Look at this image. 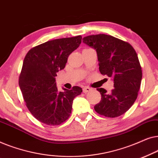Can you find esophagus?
Listing matches in <instances>:
<instances>
[{
    "mask_svg": "<svg viewBox=\"0 0 158 158\" xmlns=\"http://www.w3.org/2000/svg\"><path fill=\"white\" fill-rule=\"evenodd\" d=\"M90 90H91V89H90V88H88V87H85V88H83V93H85V94H86V93H88V92H89Z\"/></svg>",
    "mask_w": 158,
    "mask_h": 158,
    "instance_id": "34e87169",
    "label": "esophagus"
}]
</instances>
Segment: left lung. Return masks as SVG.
Here are the masks:
<instances>
[{
  "instance_id": "obj_1",
  "label": "left lung",
  "mask_w": 158,
  "mask_h": 158,
  "mask_svg": "<svg viewBox=\"0 0 158 158\" xmlns=\"http://www.w3.org/2000/svg\"><path fill=\"white\" fill-rule=\"evenodd\" d=\"M83 42L96 50L101 74L114 78L111 92L97 88L101 99L95 105V111L110 118L122 115L135 103L141 85L142 72L137 54L129 43L111 35H90Z\"/></svg>"
}]
</instances>
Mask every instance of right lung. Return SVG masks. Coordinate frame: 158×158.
<instances>
[{"instance_id":"add662e5","label":"right lung","mask_w":158,"mask_h":158,"mask_svg":"<svg viewBox=\"0 0 158 158\" xmlns=\"http://www.w3.org/2000/svg\"><path fill=\"white\" fill-rule=\"evenodd\" d=\"M81 40L79 35L48 41L31 48L25 56L19 86L30 113L45 124L55 126L65 122L72 111L73 99L81 94L78 86L59 91L55 83L57 73L64 68Z\"/></svg>"}]
</instances>
